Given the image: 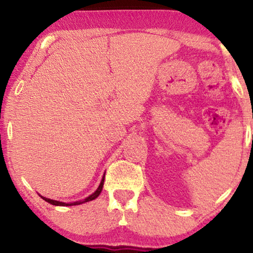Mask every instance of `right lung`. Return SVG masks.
<instances>
[{"mask_svg": "<svg viewBox=\"0 0 253 253\" xmlns=\"http://www.w3.org/2000/svg\"><path fill=\"white\" fill-rule=\"evenodd\" d=\"M103 182H105V174H103V176H102V179H101V182H100L98 189H96L95 191L92 193V195H89L88 197H86V198L83 199V200H78V202H74V203H63V202H58V200H53V199L46 198V197H42V196H40V197L44 200V202L49 203V204H51V205H55V206H74V205H81V204L91 202V200L95 199L96 197H99V195H100V193H101V191H102Z\"/></svg>", "mask_w": 253, "mask_h": 253, "instance_id": "obj_1", "label": "right lung"}]
</instances>
